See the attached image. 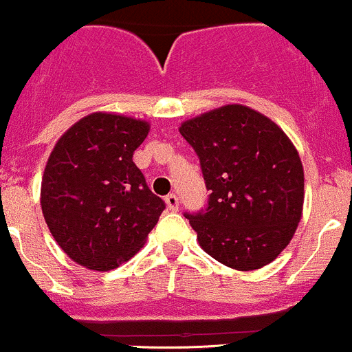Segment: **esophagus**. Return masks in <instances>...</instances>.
<instances>
[{
  "mask_svg": "<svg viewBox=\"0 0 352 352\" xmlns=\"http://www.w3.org/2000/svg\"><path fill=\"white\" fill-rule=\"evenodd\" d=\"M164 200H166V205H168V210L176 212L177 208H179V198H177L175 193H169Z\"/></svg>",
  "mask_w": 352,
  "mask_h": 352,
  "instance_id": "obj_1",
  "label": "esophagus"
}]
</instances>
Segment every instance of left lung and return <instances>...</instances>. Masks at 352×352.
Returning <instances> with one entry per match:
<instances>
[{
  "mask_svg": "<svg viewBox=\"0 0 352 352\" xmlns=\"http://www.w3.org/2000/svg\"><path fill=\"white\" fill-rule=\"evenodd\" d=\"M200 159L207 207L184 212L200 246L236 270L277 258L301 221L305 175L298 151L274 121L239 104L184 121Z\"/></svg>",
  "mask_w": 352,
  "mask_h": 352,
  "instance_id": "left-lung-1",
  "label": "left lung"
}]
</instances>
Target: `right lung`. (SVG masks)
<instances>
[{
	"instance_id": "1",
	"label": "right lung",
	"mask_w": 352,
	"mask_h": 352,
	"mask_svg": "<svg viewBox=\"0 0 352 352\" xmlns=\"http://www.w3.org/2000/svg\"><path fill=\"white\" fill-rule=\"evenodd\" d=\"M148 123L94 113L73 124L51 152L41 205L63 252L92 270H111L144 246L166 208L135 166Z\"/></svg>"
}]
</instances>
